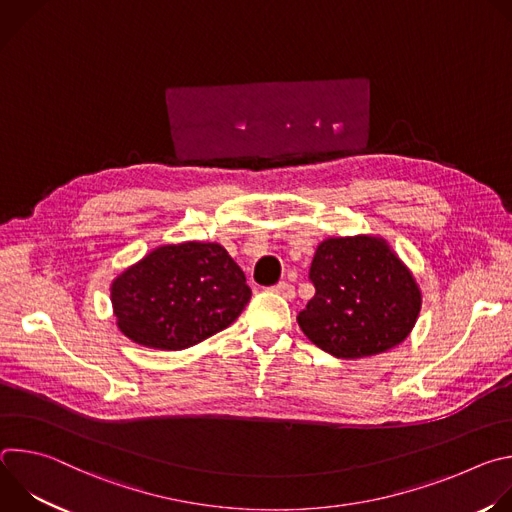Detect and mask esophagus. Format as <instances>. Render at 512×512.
Here are the masks:
<instances>
[{
  "mask_svg": "<svg viewBox=\"0 0 512 512\" xmlns=\"http://www.w3.org/2000/svg\"><path fill=\"white\" fill-rule=\"evenodd\" d=\"M273 291H275V294H279L281 298H285V300H294L296 298V287L291 285V283H287V281H279L273 287Z\"/></svg>",
  "mask_w": 512,
  "mask_h": 512,
  "instance_id": "esophagus-1",
  "label": "esophagus"
}]
</instances>
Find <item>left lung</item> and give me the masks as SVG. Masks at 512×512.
<instances>
[{"label": "left lung", "mask_w": 512, "mask_h": 512, "mask_svg": "<svg viewBox=\"0 0 512 512\" xmlns=\"http://www.w3.org/2000/svg\"><path fill=\"white\" fill-rule=\"evenodd\" d=\"M310 281L316 294L298 314V324L336 358L373 356L401 344L421 310L411 271L379 237L322 241Z\"/></svg>", "instance_id": "left-lung-1"}]
</instances>
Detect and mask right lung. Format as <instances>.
Returning <instances> with one entry per match:
<instances>
[{"instance_id": "add662e5", "label": "right lung", "mask_w": 512, "mask_h": 512, "mask_svg": "<svg viewBox=\"0 0 512 512\" xmlns=\"http://www.w3.org/2000/svg\"><path fill=\"white\" fill-rule=\"evenodd\" d=\"M249 300L243 269L218 243L158 247L111 285L119 330L160 350H184L225 330Z\"/></svg>"}]
</instances>
